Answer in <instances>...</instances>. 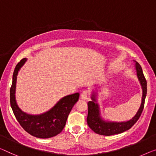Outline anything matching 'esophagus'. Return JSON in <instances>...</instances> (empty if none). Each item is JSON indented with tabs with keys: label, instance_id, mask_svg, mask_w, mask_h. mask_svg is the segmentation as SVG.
I'll use <instances>...</instances> for the list:
<instances>
[{
	"label": "esophagus",
	"instance_id": "1",
	"mask_svg": "<svg viewBox=\"0 0 156 156\" xmlns=\"http://www.w3.org/2000/svg\"><path fill=\"white\" fill-rule=\"evenodd\" d=\"M88 97V92L87 90H85L82 93H81V99H83V100H85L87 99Z\"/></svg>",
	"mask_w": 156,
	"mask_h": 156
}]
</instances>
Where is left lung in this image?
Instances as JSON below:
<instances>
[{
    "mask_svg": "<svg viewBox=\"0 0 156 156\" xmlns=\"http://www.w3.org/2000/svg\"><path fill=\"white\" fill-rule=\"evenodd\" d=\"M135 62V69L136 71L138 80L142 88V97H141V103L137 112L132 119L123 122H114L105 120L102 118L100 112V108L97 104V92L93 91L91 94V101L87 103L88 114L87 118V122L88 126L95 133L101 134V135L111 136L113 134H118L128 130L137 121L142 113L144 106L145 99L147 92V83L144 76L142 69L138 62Z\"/></svg>",
    "mask_w": 156,
    "mask_h": 156,
    "instance_id": "left-lung-1",
    "label": "left lung"
}]
</instances>
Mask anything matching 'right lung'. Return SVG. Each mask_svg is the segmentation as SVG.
<instances>
[{
    "label": "right lung",
    "mask_w": 156,
    "mask_h": 156,
    "mask_svg": "<svg viewBox=\"0 0 156 156\" xmlns=\"http://www.w3.org/2000/svg\"><path fill=\"white\" fill-rule=\"evenodd\" d=\"M24 58L16 66L10 88V105L17 121L25 131L31 135L41 139L55 136L62 131L72 108L78 101V92L64 97L55 105L46 112L38 115L24 113L19 107L16 101V83L17 74L27 62Z\"/></svg>",
    "instance_id": "right-lung-1"
}]
</instances>
